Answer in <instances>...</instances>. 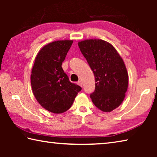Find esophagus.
Returning a JSON list of instances; mask_svg holds the SVG:
<instances>
[{"label":"esophagus","instance_id":"34e87169","mask_svg":"<svg viewBox=\"0 0 157 157\" xmlns=\"http://www.w3.org/2000/svg\"><path fill=\"white\" fill-rule=\"evenodd\" d=\"M78 84L79 85V86H83V84H82V81H78Z\"/></svg>","mask_w":157,"mask_h":157}]
</instances>
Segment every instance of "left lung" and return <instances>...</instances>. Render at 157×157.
<instances>
[{
  "mask_svg": "<svg viewBox=\"0 0 157 157\" xmlns=\"http://www.w3.org/2000/svg\"><path fill=\"white\" fill-rule=\"evenodd\" d=\"M78 46L94 72L95 88L90 97L95 106L109 112L120 105L128 86V73L112 45L101 39L80 41Z\"/></svg>",
  "mask_w": 157,
  "mask_h": 157,
  "instance_id": "left-lung-1",
  "label": "left lung"
}]
</instances>
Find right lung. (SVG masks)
Segmentation results:
<instances>
[{"label":"right lung","instance_id":"right-lung-1","mask_svg":"<svg viewBox=\"0 0 157 157\" xmlns=\"http://www.w3.org/2000/svg\"><path fill=\"white\" fill-rule=\"evenodd\" d=\"M71 40L57 41L41 48L37 54L30 77L34 97L42 107L50 112L61 113L73 105L82 90L72 83L62 67Z\"/></svg>","mask_w":157,"mask_h":157}]
</instances>
